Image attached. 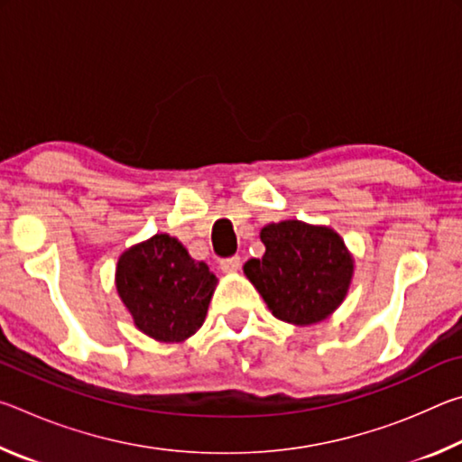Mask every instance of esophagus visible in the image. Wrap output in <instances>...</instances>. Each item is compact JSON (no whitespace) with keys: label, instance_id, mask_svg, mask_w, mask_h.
Instances as JSON below:
<instances>
[{"label":"esophagus","instance_id":"esophagus-1","mask_svg":"<svg viewBox=\"0 0 462 462\" xmlns=\"http://www.w3.org/2000/svg\"><path fill=\"white\" fill-rule=\"evenodd\" d=\"M240 264H242L240 256H228V259L220 261V269L224 273H236L240 269Z\"/></svg>","mask_w":462,"mask_h":462}]
</instances>
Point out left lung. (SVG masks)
I'll list each match as a JSON object with an SVG mask.
<instances>
[{
	"instance_id": "1",
	"label": "left lung",
	"mask_w": 462,
	"mask_h": 462,
	"mask_svg": "<svg viewBox=\"0 0 462 462\" xmlns=\"http://www.w3.org/2000/svg\"><path fill=\"white\" fill-rule=\"evenodd\" d=\"M263 259L245 264L273 316L289 324H316L340 306L353 279V256L330 228L297 220L261 230Z\"/></svg>"
}]
</instances>
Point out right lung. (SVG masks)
Wrapping results in <instances>:
<instances>
[{
    "mask_svg": "<svg viewBox=\"0 0 462 462\" xmlns=\"http://www.w3.org/2000/svg\"><path fill=\"white\" fill-rule=\"evenodd\" d=\"M116 287L138 330L181 342L206 319L216 275L206 263H195L181 242L156 234L120 256Z\"/></svg>",
    "mask_w": 462,
    "mask_h": 462,
    "instance_id": "add662e5",
    "label": "right lung"
}]
</instances>
